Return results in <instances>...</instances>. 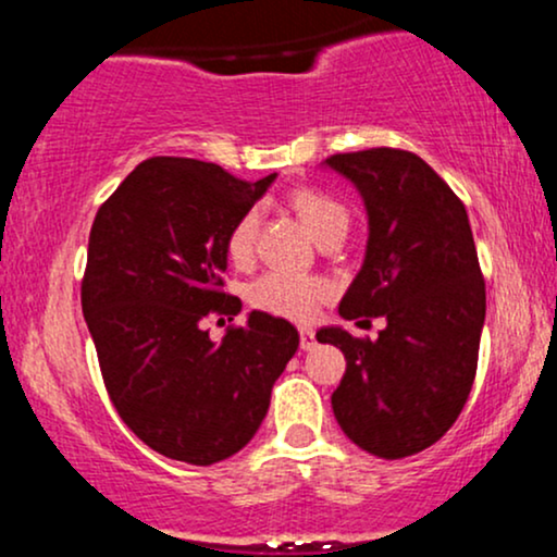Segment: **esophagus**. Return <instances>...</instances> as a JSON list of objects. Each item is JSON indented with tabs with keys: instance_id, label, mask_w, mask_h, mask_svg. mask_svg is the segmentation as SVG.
<instances>
[{
	"instance_id": "obj_1",
	"label": "esophagus",
	"mask_w": 557,
	"mask_h": 557,
	"mask_svg": "<svg viewBox=\"0 0 557 557\" xmlns=\"http://www.w3.org/2000/svg\"><path fill=\"white\" fill-rule=\"evenodd\" d=\"M317 345V337H314V330L311 327H300V348L304 350H311Z\"/></svg>"
}]
</instances>
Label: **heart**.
Instances as JSON below:
<instances>
[{
	"label": "heart",
	"mask_w": 557,
	"mask_h": 557,
	"mask_svg": "<svg viewBox=\"0 0 557 557\" xmlns=\"http://www.w3.org/2000/svg\"><path fill=\"white\" fill-rule=\"evenodd\" d=\"M293 207L306 222L309 233L319 238L335 225H348V214H345L343 203L335 198L322 194V190L304 188L293 194ZM259 230V212L248 209L235 220L233 230L227 235V257L233 261L251 259L253 243H257ZM330 296V285L324 280L311 277V274L298 272H267L259 280L248 285V304L253 309L267 311V314L293 319V322H309L322 306V300Z\"/></svg>",
	"instance_id": "1"
}]
</instances>
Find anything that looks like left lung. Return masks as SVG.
Returning <instances> with one entry per match:
<instances>
[{
	"instance_id": "8db88e82",
	"label": "left lung",
	"mask_w": 557,
	"mask_h": 557,
	"mask_svg": "<svg viewBox=\"0 0 557 557\" xmlns=\"http://www.w3.org/2000/svg\"><path fill=\"white\" fill-rule=\"evenodd\" d=\"M324 164L356 185L369 216L363 264L337 311L387 322L376 341L317 332L345 356L332 411L361 450L395 461L437 443L474 385L487 311L474 235L461 198L411 151L382 146Z\"/></svg>"
}]
</instances>
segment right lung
<instances>
[{"label": "right lung", "mask_w": 557, "mask_h": 557, "mask_svg": "<svg viewBox=\"0 0 557 557\" xmlns=\"http://www.w3.org/2000/svg\"><path fill=\"white\" fill-rule=\"evenodd\" d=\"M274 177L151 157L96 212L83 317L120 419L172 461L212 466L251 443L298 350V330L264 311L222 343L201 330L203 317L240 311L222 293L227 235Z\"/></svg>", "instance_id": "obj_1"}]
</instances>
